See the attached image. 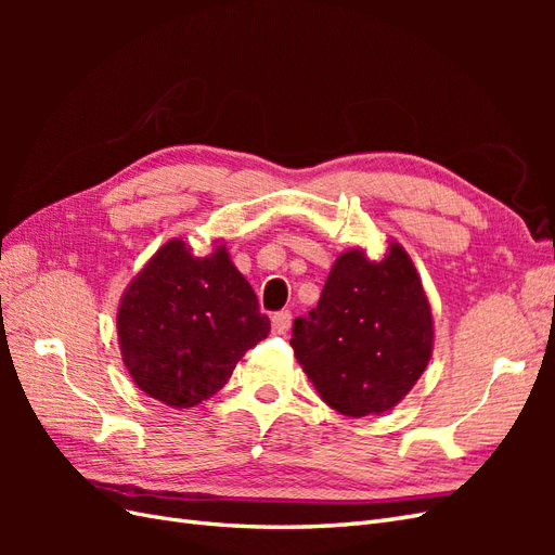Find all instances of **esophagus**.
<instances>
[{"mask_svg":"<svg viewBox=\"0 0 555 555\" xmlns=\"http://www.w3.org/2000/svg\"><path fill=\"white\" fill-rule=\"evenodd\" d=\"M273 328L278 333H287L292 328V312L289 310H280L273 314Z\"/></svg>","mask_w":555,"mask_h":555,"instance_id":"obj_1","label":"esophagus"}]
</instances>
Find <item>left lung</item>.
<instances>
[{
	"label": "left lung",
	"mask_w": 555,
	"mask_h": 555,
	"mask_svg": "<svg viewBox=\"0 0 555 555\" xmlns=\"http://www.w3.org/2000/svg\"><path fill=\"white\" fill-rule=\"evenodd\" d=\"M292 347L333 410H391L433 349L430 306L405 249L391 243L382 261H367L361 249L340 255L317 308L294 319Z\"/></svg>",
	"instance_id": "1"
}]
</instances>
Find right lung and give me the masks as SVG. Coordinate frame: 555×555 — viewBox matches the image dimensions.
I'll list each match as a JSON object with an SVG mask.
<instances>
[{"label":"right lung","mask_w":555,"mask_h":555,"mask_svg":"<svg viewBox=\"0 0 555 555\" xmlns=\"http://www.w3.org/2000/svg\"><path fill=\"white\" fill-rule=\"evenodd\" d=\"M271 322L224 247L194 257L166 243L129 284L117 335L139 389L171 408H194L229 382Z\"/></svg>","instance_id":"1"}]
</instances>
